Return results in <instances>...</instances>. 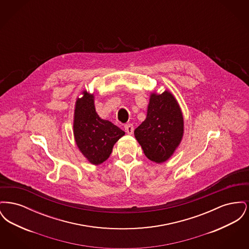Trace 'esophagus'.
I'll return each mask as SVG.
<instances>
[{
    "mask_svg": "<svg viewBox=\"0 0 249 249\" xmlns=\"http://www.w3.org/2000/svg\"><path fill=\"white\" fill-rule=\"evenodd\" d=\"M124 129H125L126 132H127L128 134H132V133H133V130H134V128H133V125H132V124H126V125L124 126Z\"/></svg>",
    "mask_w": 249,
    "mask_h": 249,
    "instance_id": "1",
    "label": "esophagus"
}]
</instances>
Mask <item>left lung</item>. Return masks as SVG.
<instances>
[{"label": "left lung", "instance_id": "1", "mask_svg": "<svg viewBox=\"0 0 249 249\" xmlns=\"http://www.w3.org/2000/svg\"><path fill=\"white\" fill-rule=\"evenodd\" d=\"M181 110L169 91L150 96L146 119L134 130V136L150 160H167L181 142L184 130Z\"/></svg>", "mask_w": 249, "mask_h": 249}]
</instances>
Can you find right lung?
<instances>
[{
  "instance_id": "right-lung-1",
  "label": "right lung",
  "mask_w": 249,
  "mask_h": 249,
  "mask_svg": "<svg viewBox=\"0 0 249 249\" xmlns=\"http://www.w3.org/2000/svg\"><path fill=\"white\" fill-rule=\"evenodd\" d=\"M73 134L82 154L90 163L98 165L109 158L114 144L125 132L101 119L95 111L93 95L84 92L75 105Z\"/></svg>"
}]
</instances>
